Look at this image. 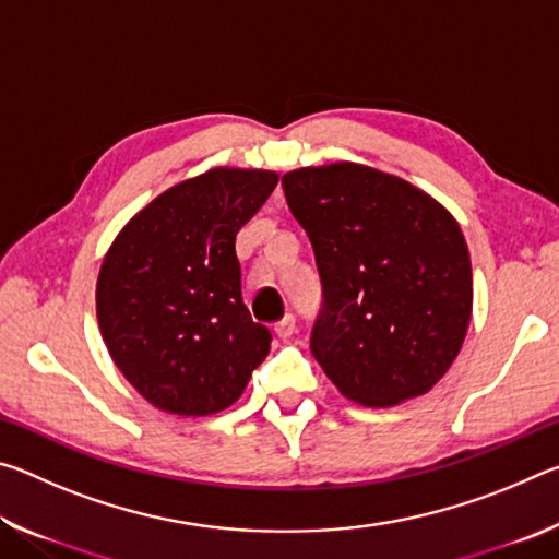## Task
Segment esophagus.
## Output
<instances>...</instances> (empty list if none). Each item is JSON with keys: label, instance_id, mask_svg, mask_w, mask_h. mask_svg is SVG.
Listing matches in <instances>:
<instances>
[{"label": "esophagus", "instance_id": "1", "mask_svg": "<svg viewBox=\"0 0 559 559\" xmlns=\"http://www.w3.org/2000/svg\"><path fill=\"white\" fill-rule=\"evenodd\" d=\"M293 330H296V318L293 316H283L276 325H273V333H276L278 337H290L293 335Z\"/></svg>", "mask_w": 559, "mask_h": 559}]
</instances>
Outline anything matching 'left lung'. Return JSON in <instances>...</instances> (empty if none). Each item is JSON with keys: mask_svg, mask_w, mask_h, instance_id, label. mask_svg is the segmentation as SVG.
Segmentation results:
<instances>
[{"mask_svg": "<svg viewBox=\"0 0 559 559\" xmlns=\"http://www.w3.org/2000/svg\"><path fill=\"white\" fill-rule=\"evenodd\" d=\"M323 283L310 353L349 402L427 394L468 333L473 273L453 214L406 179L362 163L283 175Z\"/></svg>", "mask_w": 559, "mask_h": 559, "instance_id": "1", "label": "left lung"}]
</instances>
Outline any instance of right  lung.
<instances>
[{
    "label": "right lung",
    "mask_w": 559,
    "mask_h": 559,
    "mask_svg": "<svg viewBox=\"0 0 559 559\" xmlns=\"http://www.w3.org/2000/svg\"><path fill=\"white\" fill-rule=\"evenodd\" d=\"M276 185L278 173L251 167L182 179L132 216L103 257V343L155 409H229L266 359L271 333L243 306L236 234Z\"/></svg>",
    "instance_id": "add662e5"
}]
</instances>
